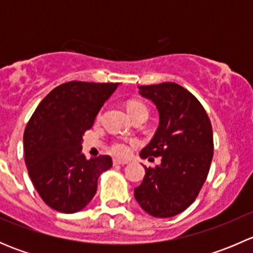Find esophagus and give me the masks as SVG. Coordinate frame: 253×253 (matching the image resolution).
Instances as JSON below:
<instances>
[{
    "mask_svg": "<svg viewBox=\"0 0 253 253\" xmlns=\"http://www.w3.org/2000/svg\"><path fill=\"white\" fill-rule=\"evenodd\" d=\"M127 163L126 160H121V159H114V165H126Z\"/></svg>",
    "mask_w": 253,
    "mask_h": 253,
    "instance_id": "esophagus-1",
    "label": "esophagus"
}]
</instances>
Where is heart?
<instances>
[{"label": "heart", "mask_w": 253, "mask_h": 253, "mask_svg": "<svg viewBox=\"0 0 253 253\" xmlns=\"http://www.w3.org/2000/svg\"><path fill=\"white\" fill-rule=\"evenodd\" d=\"M127 110H128V112L139 111V110L148 111L147 106H145L144 104L139 103V101H131V103L128 104V106H127ZM112 150H114V153H116V154L119 155H126L127 153H128V145H127L126 143L116 142L114 143V145H112Z\"/></svg>", "instance_id": "b5f03b06"}]
</instances>
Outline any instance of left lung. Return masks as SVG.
Instances as JSON below:
<instances>
[{
    "mask_svg": "<svg viewBox=\"0 0 253 253\" xmlns=\"http://www.w3.org/2000/svg\"><path fill=\"white\" fill-rule=\"evenodd\" d=\"M139 94L159 112V126L142 159L160 157L157 168H145L134 198L155 218L177 215L195 202L213 159V131L200 101L176 83L139 85Z\"/></svg>",
    "mask_w": 253,
    "mask_h": 253,
    "instance_id": "8db88e82",
    "label": "left lung"
}]
</instances>
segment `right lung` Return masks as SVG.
Listing matches in <instances>:
<instances>
[{"label":"right lung","instance_id":"add662e5","mask_svg":"<svg viewBox=\"0 0 253 253\" xmlns=\"http://www.w3.org/2000/svg\"><path fill=\"white\" fill-rule=\"evenodd\" d=\"M119 83L67 82L38 105L23 137L28 172L45 203L62 213H77L96 193L98 178L112 167L109 155L86 159L83 134L91 128Z\"/></svg>","mask_w":253,"mask_h":253}]
</instances>
